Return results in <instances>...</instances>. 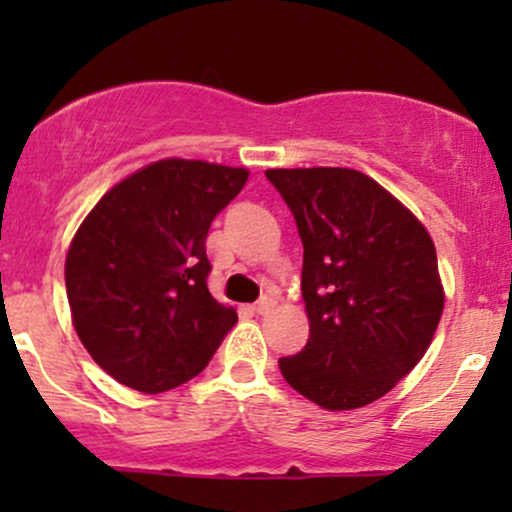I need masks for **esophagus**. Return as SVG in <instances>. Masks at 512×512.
Returning a JSON list of instances; mask_svg holds the SVG:
<instances>
[{
    "instance_id": "obj_1",
    "label": "esophagus",
    "mask_w": 512,
    "mask_h": 512,
    "mask_svg": "<svg viewBox=\"0 0 512 512\" xmlns=\"http://www.w3.org/2000/svg\"><path fill=\"white\" fill-rule=\"evenodd\" d=\"M274 305H276V301H274V298H272V296H262V298H260V301H257L255 305H252V310H255V313H257V315H267V313H269V310H272V308H274Z\"/></svg>"
}]
</instances>
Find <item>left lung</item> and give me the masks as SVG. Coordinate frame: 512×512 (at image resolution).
I'll return each mask as SVG.
<instances>
[{
    "instance_id": "obj_1",
    "label": "left lung",
    "mask_w": 512,
    "mask_h": 512,
    "mask_svg": "<svg viewBox=\"0 0 512 512\" xmlns=\"http://www.w3.org/2000/svg\"><path fill=\"white\" fill-rule=\"evenodd\" d=\"M303 240L308 344L279 358L293 390L322 409L375 402L426 354L443 315L436 245L421 221L351 168H274Z\"/></svg>"
}]
</instances>
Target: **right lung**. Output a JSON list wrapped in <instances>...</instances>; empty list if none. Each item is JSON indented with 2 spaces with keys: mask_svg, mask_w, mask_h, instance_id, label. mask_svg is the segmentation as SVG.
I'll use <instances>...</instances> for the list:
<instances>
[{
  "mask_svg": "<svg viewBox=\"0 0 512 512\" xmlns=\"http://www.w3.org/2000/svg\"><path fill=\"white\" fill-rule=\"evenodd\" d=\"M248 170L166 158L91 209L69 245L74 330L117 383L158 395L202 373L238 322L211 296L207 233Z\"/></svg>",
  "mask_w": 512,
  "mask_h": 512,
  "instance_id": "obj_1",
  "label": "right lung"
}]
</instances>
